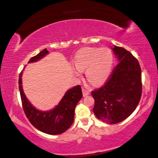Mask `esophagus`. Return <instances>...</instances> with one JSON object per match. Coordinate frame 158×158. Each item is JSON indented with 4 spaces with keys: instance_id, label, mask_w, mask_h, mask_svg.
<instances>
[{
    "instance_id": "1",
    "label": "esophagus",
    "mask_w": 158,
    "mask_h": 158,
    "mask_svg": "<svg viewBox=\"0 0 158 158\" xmlns=\"http://www.w3.org/2000/svg\"><path fill=\"white\" fill-rule=\"evenodd\" d=\"M82 93H83V96L84 97H86L87 96L90 94L89 91H88L87 89H82Z\"/></svg>"
}]
</instances>
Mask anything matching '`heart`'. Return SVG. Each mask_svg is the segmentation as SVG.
I'll return each mask as SVG.
<instances>
[{
    "mask_svg": "<svg viewBox=\"0 0 158 158\" xmlns=\"http://www.w3.org/2000/svg\"><path fill=\"white\" fill-rule=\"evenodd\" d=\"M114 60V54L109 48H83L74 57V64L77 69L75 74L80 77L81 72L85 71L88 80L99 85L110 76Z\"/></svg>",
    "mask_w": 158,
    "mask_h": 158,
    "instance_id": "heart-1",
    "label": "heart"
}]
</instances>
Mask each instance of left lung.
<instances>
[{
  "instance_id": "1",
  "label": "left lung",
  "mask_w": 158,
  "mask_h": 158,
  "mask_svg": "<svg viewBox=\"0 0 158 158\" xmlns=\"http://www.w3.org/2000/svg\"><path fill=\"white\" fill-rule=\"evenodd\" d=\"M119 61L105 84L92 92L93 112L109 124L123 121L136 109L142 95V73L137 59L123 47L112 48Z\"/></svg>"
}]
</instances>
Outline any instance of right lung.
<instances>
[{
    "label": "right lung",
    "mask_w": 158,
    "mask_h": 158,
    "mask_svg": "<svg viewBox=\"0 0 158 158\" xmlns=\"http://www.w3.org/2000/svg\"><path fill=\"white\" fill-rule=\"evenodd\" d=\"M48 54V50L44 48L36 56L31 58L28 63L39 61ZM22 72L20 74L19 79L22 106L26 116L32 125L39 130L48 135H59L67 130L74 122L75 107L82 98L80 85L68 90L54 109L47 112H42L36 110L26 98L22 87Z\"/></svg>",
    "instance_id": "right-lung-1"
}]
</instances>
